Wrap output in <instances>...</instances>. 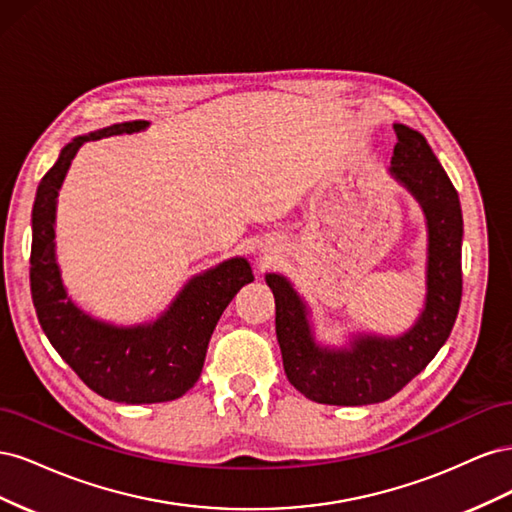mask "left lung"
Returning a JSON list of instances; mask_svg holds the SVG:
<instances>
[{
  "label": "left lung",
  "instance_id": "1",
  "mask_svg": "<svg viewBox=\"0 0 512 512\" xmlns=\"http://www.w3.org/2000/svg\"><path fill=\"white\" fill-rule=\"evenodd\" d=\"M395 134L391 173L416 196L429 226L427 303L414 327L397 339L361 337L352 350H322L297 292L284 277L267 275L286 378L318 404L367 406L391 399L438 354L459 312L463 218L457 190L421 132L395 123Z\"/></svg>",
  "mask_w": 512,
  "mask_h": 512
}]
</instances>
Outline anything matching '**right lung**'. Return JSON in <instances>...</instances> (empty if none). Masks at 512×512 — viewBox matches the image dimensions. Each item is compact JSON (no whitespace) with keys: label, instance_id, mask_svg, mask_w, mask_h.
<instances>
[{"label":"right lung","instance_id":"1","mask_svg":"<svg viewBox=\"0 0 512 512\" xmlns=\"http://www.w3.org/2000/svg\"><path fill=\"white\" fill-rule=\"evenodd\" d=\"M147 128V121H123L76 136L38 185L32 211L29 284L40 327L91 391L119 404H158L190 391L203 371L211 333L226 305L254 282L245 258H232L196 277L168 312L149 327L117 329L76 309L61 284L55 262V200L70 162L87 141Z\"/></svg>","mask_w":512,"mask_h":512}]
</instances>
